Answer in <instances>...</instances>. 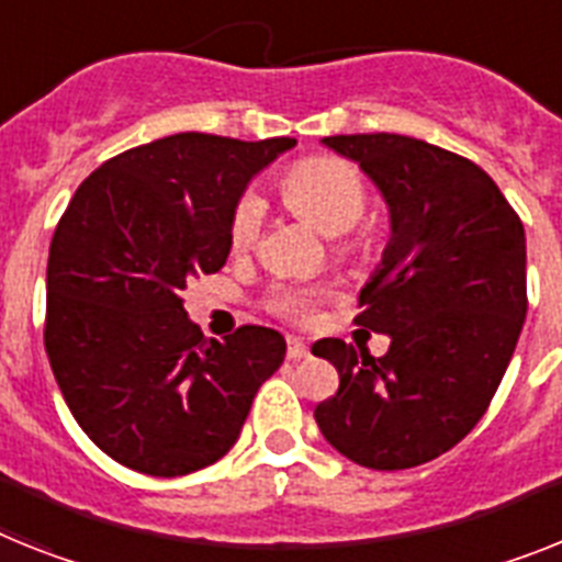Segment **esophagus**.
<instances>
[{
    "label": "esophagus",
    "instance_id": "obj_1",
    "mask_svg": "<svg viewBox=\"0 0 562 562\" xmlns=\"http://www.w3.org/2000/svg\"><path fill=\"white\" fill-rule=\"evenodd\" d=\"M308 357V346L300 337H289V360H303Z\"/></svg>",
    "mask_w": 562,
    "mask_h": 562
}]
</instances>
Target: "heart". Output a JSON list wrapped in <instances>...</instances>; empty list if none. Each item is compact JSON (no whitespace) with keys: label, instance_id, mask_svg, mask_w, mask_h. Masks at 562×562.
I'll return each instance as SVG.
<instances>
[{"label":"heart","instance_id":"1","mask_svg":"<svg viewBox=\"0 0 562 562\" xmlns=\"http://www.w3.org/2000/svg\"><path fill=\"white\" fill-rule=\"evenodd\" d=\"M282 193L291 209L305 216L328 237L346 234L366 214L369 191L360 171L337 157L303 159L282 179ZM266 223V200L257 191H245L231 216V243L248 248ZM273 308L291 319H311L317 311V294L308 289H282L273 296Z\"/></svg>","mask_w":562,"mask_h":562}]
</instances>
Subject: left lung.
Returning <instances> with one entry per match:
<instances>
[{"mask_svg": "<svg viewBox=\"0 0 562 562\" xmlns=\"http://www.w3.org/2000/svg\"><path fill=\"white\" fill-rule=\"evenodd\" d=\"M360 165L391 237L353 323L389 334L385 357L342 339L311 353L339 374L314 408L351 463L400 471L454 449L492 403L526 319V231L494 179L451 150L400 134L325 136Z\"/></svg>", "mask_w": 562, "mask_h": 562, "instance_id": "1", "label": "left lung"}]
</instances>
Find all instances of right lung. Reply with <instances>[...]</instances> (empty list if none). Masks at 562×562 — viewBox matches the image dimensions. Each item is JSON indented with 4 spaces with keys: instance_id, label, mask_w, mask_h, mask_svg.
Instances as JSON below:
<instances>
[{
    "instance_id": "1",
    "label": "right lung",
    "mask_w": 562,
    "mask_h": 562,
    "mask_svg": "<svg viewBox=\"0 0 562 562\" xmlns=\"http://www.w3.org/2000/svg\"><path fill=\"white\" fill-rule=\"evenodd\" d=\"M294 145L162 136L74 193L50 239L45 351L79 428L116 463L150 477L216 463L285 360V337L262 325L205 337L182 291L225 266L239 196Z\"/></svg>"
}]
</instances>
